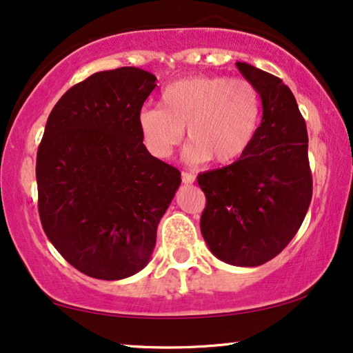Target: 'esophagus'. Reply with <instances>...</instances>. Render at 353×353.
Here are the masks:
<instances>
[{"instance_id": "esophagus-1", "label": "esophagus", "mask_w": 353, "mask_h": 353, "mask_svg": "<svg viewBox=\"0 0 353 353\" xmlns=\"http://www.w3.org/2000/svg\"><path fill=\"white\" fill-rule=\"evenodd\" d=\"M181 180H183V183H185V185H191V183H194L196 178L190 172H181Z\"/></svg>"}]
</instances>
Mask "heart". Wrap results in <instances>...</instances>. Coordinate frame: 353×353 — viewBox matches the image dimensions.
Wrapping results in <instances>:
<instances>
[{
  "label": "heart",
  "instance_id": "b5f03b06",
  "mask_svg": "<svg viewBox=\"0 0 353 353\" xmlns=\"http://www.w3.org/2000/svg\"><path fill=\"white\" fill-rule=\"evenodd\" d=\"M262 98L252 81L226 75H194L173 81L161 94L159 108L143 109L138 127L148 151L165 159L181 141L192 165H228L244 156L257 137Z\"/></svg>",
  "mask_w": 353,
  "mask_h": 353
}]
</instances>
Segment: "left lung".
I'll list each match as a JSON object with an SVG mask.
<instances>
[{
    "mask_svg": "<svg viewBox=\"0 0 353 353\" xmlns=\"http://www.w3.org/2000/svg\"><path fill=\"white\" fill-rule=\"evenodd\" d=\"M236 65L257 86L262 122L243 157L197 176L207 199L201 233L221 262L259 267L286 248L305 219L312 201L308 134L281 79L248 62Z\"/></svg>",
    "mask_w": 353,
    "mask_h": 353,
    "instance_id": "obj_1",
    "label": "left lung"
}]
</instances>
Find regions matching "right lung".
Segmentation results:
<instances>
[{"label": "right lung", "mask_w": 353, "mask_h": 353, "mask_svg": "<svg viewBox=\"0 0 353 353\" xmlns=\"http://www.w3.org/2000/svg\"><path fill=\"white\" fill-rule=\"evenodd\" d=\"M156 80L137 67L96 72L48 117L37 154L41 226L91 278L114 281L146 267L181 183L175 167L149 154L138 127Z\"/></svg>", "instance_id": "obj_1"}]
</instances>
